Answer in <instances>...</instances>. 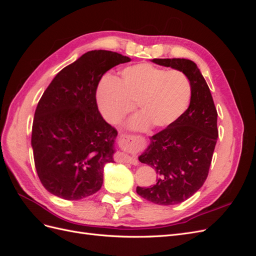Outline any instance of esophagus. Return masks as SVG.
I'll list each match as a JSON object with an SVG mask.
<instances>
[{"label":"esophagus","instance_id":"esophagus-1","mask_svg":"<svg viewBox=\"0 0 256 256\" xmlns=\"http://www.w3.org/2000/svg\"><path fill=\"white\" fill-rule=\"evenodd\" d=\"M134 138V136H131V134H124L120 138V144L122 145H128L131 141H132ZM124 161L129 162V164H138V160L134 157V156H129V154H124L122 156Z\"/></svg>","mask_w":256,"mask_h":256}]
</instances>
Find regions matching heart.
<instances>
[{
    "mask_svg": "<svg viewBox=\"0 0 256 256\" xmlns=\"http://www.w3.org/2000/svg\"><path fill=\"white\" fill-rule=\"evenodd\" d=\"M191 84L180 70L142 63L124 68L118 80L106 78L99 85L97 102L104 120L116 125L134 110L140 113L129 122V127L143 130L171 126L188 108Z\"/></svg>",
    "mask_w": 256,
    "mask_h": 256,
    "instance_id": "1",
    "label": "heart"
}]
</instances>
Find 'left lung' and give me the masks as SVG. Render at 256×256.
Returning a JSON list of instances; mask_svg holds the SVG:
<instances>
[{
    "mask_svg": "<svg viewBox=\"0 0 256 256\" xmlns=\"http://www.w3.org/2000/svg\"><path fill=\"white\" fill-rule=\"evenodd\" d=\"M154 63L182 72L191 84L187 110L171 126L150 136L138 157L158 174L150 188L136 187L143 198L159 205H175L192 196L208 176L218 138L216 113L210 90L194 62L186 58H154Z\"/></svg>",
    "mask_w": 256,
    "mask_h": 256,
    "instance_id": "obj_1",
    "label": "left lung"
}]
</instances>
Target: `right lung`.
<instances>
[{
    "label": "right lung",
    "mask_w": 256,
    "mask_h": 256,
    "mask_svg": "<svg viewBox=\"0 0 256 256\" xmlns=\"http://www.w3.org/2000/svg\"><path fill=\"white\" fill-rule=\"evenodd\" d=\"M130 58L120 53H84L56 76L37 104L32 147L44 187L76 200L94 194L104 182V168L114 162L118 131L100 114L96 90L102 76Z\"/></svg>",
    "instance_id": "right-lung-1"
}]
</instances>
